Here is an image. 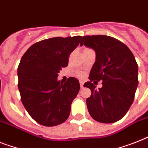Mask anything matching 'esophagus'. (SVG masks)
<instances>
[{
	"instance_id": "esophagus-1",
	"label": "esophagus",
	"mask_w": 148,
	"mask_h": 148,
	"mask_svg": "<svg viewBox=\"0 0 148 148\" xmlns=\"http://www.w3.org/2000/svg\"><path fill=\"white\" fill-rule=\"evenodd\" d=\"M79 84H80V86L82 88L83 85H84V81H82V80H80V81H79Z\"/></svg>"
}]
</instances>
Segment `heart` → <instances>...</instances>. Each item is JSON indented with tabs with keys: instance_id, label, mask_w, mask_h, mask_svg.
<instances>
[{
	"instance_id": "1",
	"label": "heart",
	"mask_w": 148,
	"mask_h": 148,
	"mask_svg": "<svg viewBox=\"0 0 148 148\" xmlns=\"http://www.w3.org/2000/svg\"><path fill=\"white\" fill-rule=\"evenodd\" d=\"M78 76H79V77L83 76V73H78Z\"/></svg>"
}]
</instances>
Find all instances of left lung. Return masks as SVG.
I'll return each instance as SVG.
<instances>
[{
	"label": "left lung",
	"mask_w": 148,
	"mask_h": 148,
	"mask_svg": "<svg viewBox=\"0 0 148 148\" xmlns=\"http://www.w3.org/2000/svg\"><path fill=\"white\" fill-rule=\"evenodd\" d=\"M83 45L96 53L90 82L84 84L91 91L86 99L89 113L100 123H115L126 114L135 98L138 85L135 57L125 44L107 35L83 36L80 45ZM95 80L103 81L102 88H95L91 83Z\"/></svg>",
	"instance_id": "8db88e82"
}]
</instances>
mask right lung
<instances>
[{
	"label": "right lung",
	"mask_w": 148,
	"mask_h": 148,
	"mask_svg": "<svg viewBox=\"0 0 148 148\" xmlns=\"http://www.w3.org/2000/svg\"><path fill=\"white\" fill-rule=\"evenodd\" d=\"M81 38L74 36L42 40L32 45L22 57L17 69L22 103L41 125H60L69 117L80 85L74 77L63 83L57 76L61 68L68 66L69 55Z\"/></svg>",
	"instance_id": "right-lung-1"
}]
</instances>
